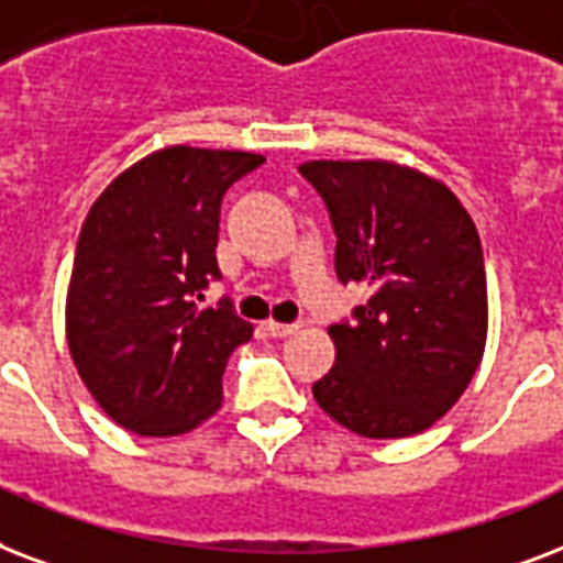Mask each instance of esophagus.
<instances>
[{
  "label": "esophagus",
  "instance_id": "34e87169",
  "mask_svg": "<svg viewBox=\"0 0 563 563\" xmlns=\"http://www.w3.org/2000/svg\"><path fill=\"white\" fill-rule=\"evenodd\" d=\"M264 329H267L269 338H290V334H296V322H276V320H267L264 322Z\"/></svg>",
  "mask_w": 563,
  "mask_h": 563
}]
</instances>
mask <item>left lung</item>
Wrapping results in <instances>:
<instances>
[{"instance_id": "left-lung-1", "label": "left lung", "mask_w": 563, "mask_h": 563, "mask_svg": "<svg viewBox=\"0 0 563 563\" xmlns=\"http://www.w3.org/2000/svg\"><path fill=\"white\" fill-rule=\"evenodd\" d=\"M329 208L343 285L373 287L331 325L338 358L313 385L331 420L361 438L420 434L459 402L487 341L476 222L443 181L394 161H308Z\"/></svg>"}]
</instances>
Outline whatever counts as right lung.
<instances>
[{
  "instance_id": "1",
  "label": "right lung",
  "mask_w": 563,
  "mask_h": 563,
  "mask_svg": "<svg viewBox=\"0 0 563 563\" xmlns=\"http://www.w3.org/2000/svg\"><path fill=\"white\" fill-rule=\"evenodd\" d=\"M261 164L255 152L164 146L87 211L67 290L69 355L99 408L141 438L185 434L217 413L225 361L252 338L229 299H199L220 278L222 196Z\"/></svg>"
}]
</instances>
